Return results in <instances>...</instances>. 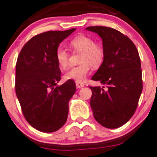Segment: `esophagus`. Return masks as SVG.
<instances>
[{
  "label": "esophagus",
  "mask_w": 157,
  "mask_h": 157,
  "mask_svg": "<svg viewBox=\"0 0 157 157\" xmlns=\"http://www.w3.org/2000/svg\"><path fill=\"white\" fill-rule=\"evenodd\" d=\"M76 86H77V88L80 89V88L84 86V84L82 82H76Z\"/></svg>",
  "instance_id": "34e87169"
}]
</instances>
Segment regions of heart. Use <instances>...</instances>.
<instances>
[{
    "instance_id": "b5f03b06",
    "label": "heart",
    "mask_w": 157,
    "mask_h": 157,
    "mask_svg": "<svg viewBox=\"0 0 157 157\" xmlns=\"http://www.w3.org/2000/svg\"><path fill=\"white\" fill-rule=\"evenodd\" d=\"M70 46L75 51L81 52L80 64L68 70L65 77L67 80L82 82L89 75L91 66L97 68L102 64L105 56L104 50L102 46L96 44L92 38L83 35L77 36L72 39ZM56 59L59 66L62 68H65L68 65L69 53L65 48L59 46L56 48Z\"/></svg>"
}]
</instances>
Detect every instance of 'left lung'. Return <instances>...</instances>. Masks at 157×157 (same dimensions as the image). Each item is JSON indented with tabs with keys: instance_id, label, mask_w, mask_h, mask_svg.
<instances>
[{
	"instance_id": "left-lung-1",
	"label": "left lung",
	"mask_w": 157,
	"mask_h": 157,
	"mask_svg": "<svg viewBox=\"0 0 157 157\" xmlns=\"http://www.w3.org/2000/svg\"><path fill=\"white\" fill-rule=\"evenodd\" d=\"M86 30L101 36L105 53L102 65L92 77L104 86H89L93 115L104 127L118 128L135 113L142 92L139 52L133 42L118 30L102 26Z\"/></svg>"
}]
</instances>
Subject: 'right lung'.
<instances>
[{"label": "right lung", "mask_w": 157, "mask_h": 157, "mask_svg": "<svg viewBox=\"0 0 157 157\" xmlns=\"http://www.w3.org/2000/svg\"><path fill=\"white\" fill-rule=\"evenodd\" d=\"M76 30L48 31L31 38L22 48L15 65V93L29 124L41 132H52L66 122L68 101L75 82L61 86V71L56 59L59 44Z\"/></svg>", "instance_id": "1"}]
</instances>
